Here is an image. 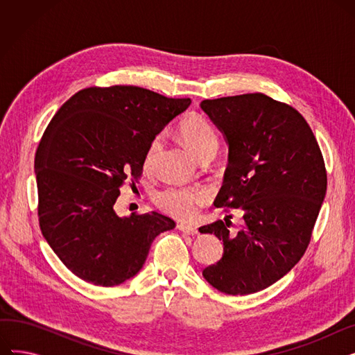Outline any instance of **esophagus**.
Returning <instances> with one entry per match:
<instances>
[{
	"mask_svg": "<svg viewBox=\"0 0 355 355\" xmlns=\"http://www.w3.org/2000/svg\"><path fill=\"white\" fill-rule=\"evenodd\" d=\"M178 230H181L182 233H187L190 236H197L198 234V229L196 226H190V225H178L177 226Z\"/></svg>",
	"mask_w": 355,
	"mask_h": 355,
	"instance_id": "obj_1",
	"label": "esophagus"
}]
</instances>
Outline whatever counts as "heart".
<instances>
[{
  "instance_id": "obj_1",
  "label": "heart",
  "mask_w": 355,
  "mask_h": 355,
  "mask_svg": "<svg viewBox=\"0 0 355 355\" xmlns=\"http://www.w3.org/2000/svg\"><path fill=\"white\" fill-rule=\"evenodd\" d=\"M180 135L190 148V151L198 158L213 155L217 149L218 139L210 121L200 114H190L180 123ZM161 148V137H157L149 144L144 164H153L157 153ZM210 198V194L204 189L184 187V185H170L157 194V204L168 214L177 218L189 220L197 216L198 210Z\"/></svg>"
}]
</instances>
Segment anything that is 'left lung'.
Instances as JSON below:
<instances>
[{"mask_svg":"<svg viewBox=\"0 0 355 355\" xmlns=\"http://www.w3.org/2000/svg\"><path fill=\"white\" fill-rule=\"evenodd\" d=\"M200 106L229 145L214 206L239 209L245 220L237 233L226 218L200 227L223 241V257L202 276L223 293L250 295L277 282L304 256L327 193L324 158L300 112L263 93Z\"/></svg>","mask_w":355,"mask_h":355,"instance_id":"1","label":"left lung"}]
</instances>
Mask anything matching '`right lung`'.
<instances>
[{"mask_svg":"<svg viewBox=\"0 0 355 355\" xmlns=\"http://www.w3.org/2000/svg\"><path fill=\"white\" fill-rule=\"evenodd\" d=\"M190 103L138 86L87 87L53 116L34 158L39 221L71 273L98 286L123 284L154 239L175 227L157 211L119 217L114 204L125 180L141 177L149 144Z\"/></svg>","mask_w":355,"mask_h":355,"instance_id":"add662e5","label":"right lung"}]
</instances>
